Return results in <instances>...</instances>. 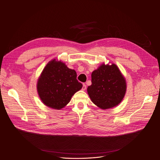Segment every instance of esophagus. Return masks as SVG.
<instances>
[{
	"mask_svg": "<svg viewBox=\"0 0 160 160\" xmlns=\"http://www.w3.org/2000/svg\"><path fill=\"white\" fill-rule=\"evenodd\" d=\"M86 88H87V86H86V85L85 84H83V86H82V90H86Z\"/></svg>",
	"mask_w": 160,
	"mask_h": 160,
	"instance_id": "esophagus-1",
	"label": "esophagus"
}]
</instances>
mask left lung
<instances>
[{
	"instance_id": "8db88e82",
	"label": "left lung",
	"mask_w": 160,
	"mask_h": 160,
	"mask_svg": "<svg viewBox=\"0 0 160 160\" xmlns=\"http://www.w3.org/2000/svg\"><path fill=\"white\" fill-rule=\"evenodd\" d=\"M92 85L87 88L92 102L102 109L116 107L126 92L124 77L118 66L102 64L92 73Z\"/></svg>"
}]
</instances>
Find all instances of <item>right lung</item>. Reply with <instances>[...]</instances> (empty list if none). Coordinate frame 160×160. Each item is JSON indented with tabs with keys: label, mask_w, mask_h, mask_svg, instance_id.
Segmentation results:
<instances>
[{
	"label": "right lung",
	"mask_w": 160,
	"mask_h": 160,
	"mask_svg": "<svg viewBox=\"0 0 160 160\" xmlns=\"http://www.w3.org/2000/svg\"><path fill=\"white\" fill-rule=\"evenodd\" d=\"M82 88L77 79V73L61 61H50L43 69L37 83L38 95L49 108L61 109L72 97Z\"/></svg>",
	"instance_id": "obj_1"
}]
</instances>
